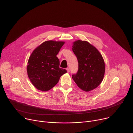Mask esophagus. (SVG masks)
I'll list each match as a JSON object with an SVG mask.
<instances>
[{
	"label": "esophagus",
	"instance_id": "obj_1",
	"mask_svg": "<svg viewBox=\"0 0 133 133\" xmlns=\"http://www.w3.org/2000/svg\"><path fill=\"white\" fill-rule=\"evenodd\" d=\"M67 72H69V71H70V69H69V68H67Z\"/></svg>",
	"mask_w": 133,
	"mask_h": 133
}]
</instances>
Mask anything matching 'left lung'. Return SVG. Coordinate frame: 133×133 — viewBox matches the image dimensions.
Wrapping results in <instances>:
<instances>
[{
  "mask_svg": "<svg viewBox=\"0 0 133 133\" xmlns=\"http://www.w3.org/2000/svg\"><path fill=\"white\" fill-rule=\"evenodd\" d=\"M72 47L78 62V72L72 75V78L80 88L89 92L96 88L103 80L104 60L98 50L86 41H76Z\"/></svg>",
  "mask_w": 133,
  "mask_h": 133,
  "instance_id": "8db88e82",
  "label": "left lung"
}]
</instances>
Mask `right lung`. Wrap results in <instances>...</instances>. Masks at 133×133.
<instances>
[{
    "instance_id": "add662e5",
    "label": "right lung",
    "mask_w": 133,
    "mask_h": 133,
    "mask_svg": "<svg viewBox=\"0 0 133 133\" xmlns=\"http://www.w3.org/2000/svg\"><path fill=\"white\" fill-rule=\"evenodd\" d=\"M65 44L62 41H46L31 54L27 67V74L34 86L42 91H47L58 82L67 70L59 67L57 55Z\"/></svg>"
}]
</instances>
